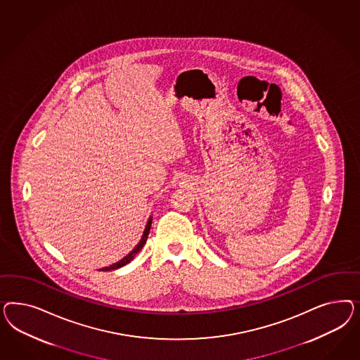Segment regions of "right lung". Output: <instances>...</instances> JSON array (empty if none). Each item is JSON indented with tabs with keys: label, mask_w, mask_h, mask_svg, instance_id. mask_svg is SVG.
<instances>
[{
	"label": "right lung",
	"mask_w": 360,
	"mask_h": 360,
	"mask_svg": "<svg viewBox=\"0 0 360 360\" xmlns=\"http://www.w3.org/2000/svg\"><path fill=\"white\" fill-rule=\"evenodd\" d=\"M152 217H150L149 220H148V223H146V226H145V231H143V233H142L140 243L134 247V250H133L131 253H128L124 259H121L120 262H117L116 264H112V265L105 266V268H101V269H98V271H113V269H119L121 266L127 265L128 262H131V260H133V257H134L139 252L141 251L142 247L145 245V243H146V240H148V235H149V231H150V227H152Z\"/></svg>",
	"instance_id": "obj_1"
}]
</instances>
